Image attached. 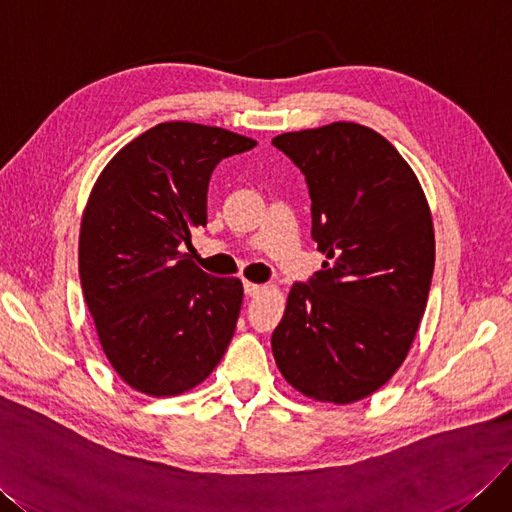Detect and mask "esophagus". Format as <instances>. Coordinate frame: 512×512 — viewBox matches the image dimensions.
<instances>
[{
    "mask_svg": "<svg viewBox=\"0 0 512 512\" xmlns=\"http://www.w3.org/2000/svg\"><path fill=\"white\" fill-rule=\"evenodd\" d=\"M244 291H246V295H249V298H257V295H261L263 291H266V287L257 285V283H249V280H246Z\"/></svg>",
    "mask_w": 512,
    "mask_h": 512,
    "instance_id": "esophagus-1",
    "label": "esophagus"
}]
</instances>
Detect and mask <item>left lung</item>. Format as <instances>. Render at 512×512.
I'll return each mask as SVG.
<instances>
[{"label": "left lung", "instance_id": "1", "mask_svg": "<svg viewBox=\"0 0 512 512\" xmlns=\"http://www.w3.org/2000/svg\"><path fill=\"white\" fill-rule=\"evenodd\" d=\"M308 183L323 270L295 283L272 334L285 381L353 404L398 372L430 295L436 240L417 174L374 129L336 121L272 140Z\"/></svg>", "mask_w": 512, "mask_h": 512}]
</instances>
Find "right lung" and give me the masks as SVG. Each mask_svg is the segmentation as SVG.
Here are the masks:
<instances>
[{"label":"right lung","instance_id":"1","mask_svg":"<svg viewBox=\"0 0 512 512\" xmlns=\"http://www.w3.org/2000/svg\"><path fill=\"white\" fill-rule=\"evenodd\" d=\"M257 142L187 121L159 123L97 176L78 272L97 338L121 381L151 398L204 383L234 336L240 278L210 276L183 249L206 225L210 174Z\"/></svg>","mask_w":512,"mask_h":512}]
</instances>
